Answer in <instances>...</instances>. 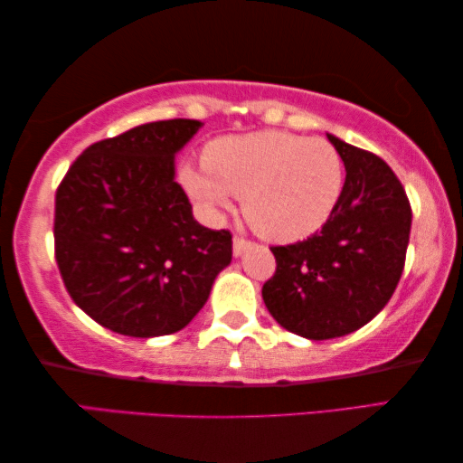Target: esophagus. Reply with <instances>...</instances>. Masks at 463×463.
<instances>
[{
	"instance_id": "34e87169",
	"label": "esophagus",
	"mask_w": 463,
	"mask_h": 463,
	"mask_svg": "<svg viewBox=\"0 0 463 463\" xmlns=\"http://www.w3.org/2000/svg\"><path fill=\"white\" fill-rule=\"evenodd\" d=\"M250 246H252L250 241L244 240V238H238V236H236V238H233V256H236V259H238V256L244 254Z\"/></svg>"
}]
</instances>
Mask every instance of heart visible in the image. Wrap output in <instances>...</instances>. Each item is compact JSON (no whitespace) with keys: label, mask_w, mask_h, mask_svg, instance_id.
Returning a JSON list of instances; mask_svg holds the SVG:
<instances>
[{"label":"heart","mask_w":463,"mask_h":463,"mask_svg":"<svg viewBox=\"0 0 463 463\" xmlns=\"http://www.w3.org/2000/svg\"><path fill=\"white\" fill-rule=\"evenodd\" d=\"M180 182L207 213L223 211L241 196L259 236L294 244L323 230L335 213L345 169L329 140L260 130L211 140L203 167L182 165Z\"/></svg>","instance_id":"obj_1"}]
</instances>
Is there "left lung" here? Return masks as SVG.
<instances>
[{
    "label": "left lung",
    "instance_id": "1",
    "mask_svg": "<svg viewBox=\"0 0 463 463\" xmlns=\"http://www.w3.org/2000/svg\"><path fill=\"white\" fill-rule=\"evenodd\" d=\"M326 138L345 165L344 194L321 232L271 248L277 271L262 286L275 321L315 341L354 333L385 308L411 227L408 196L387 163L333 134Z\"/></svg>",
    "mask_w": 463,
    "mask_h": 463
}]
</instances>
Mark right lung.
<instances>
[{
	"mask_svg": "<svg viewBox=\"0 0 463 463\" xmlns=\"http://www.w3.org/2000/svg\"><path fill=\"white\" fill-rule=\"evenodd\" d=\"M203 122L163 119L90 145L55 194V260L105 329L161 337L186 326L232 262V233L192 215L175 155Z\"/></svg>",
	"mask_w": 463,
	"mask_h": 463,
	"instance_id": "right-lung-1",
	"label": "right lung"
}]
</instances>
